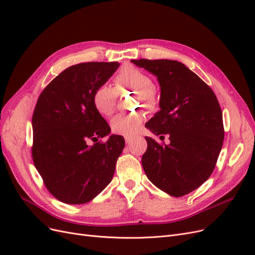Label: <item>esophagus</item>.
Listing matches in <instances>:
<instances>
[{
  "label": "esophagus",
  "instance_id": "esophagus-1",
  "mask_svg": "<svg viewBox=\"0 0 255 255\" xmlns=\"http://www.w3.org/2000/svg\"><path fill=\"white\" fill-rule=\"evenodd\" d=\"M132 140H133V137H126V142L128 144H129L130 142H132Z\"/></svg>",
  "mask_w": 255,
  "mask_h": 255
}]
</instances>
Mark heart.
Instances as JSON below:
<instances>
[{"instance_id":"obj_1","label":"heart","mask_w":255,"mask_h":255,"mask_svg":"<svg viewBox=\"0 0 255 255\" xmlns=\"http://www.w3.org/2000/svg\"><path fill=\"white\" fill-rule=\"evenodd\" d=\"M115 82L118 88L137 91L138 103L144 106L146 110H156L158 106L157 91L153 86V80L148 73L138 68L126 66L116 75ZM116 102H117V91L110 85L104 84L96 90L94 105L100 115L110 117L115 111ZM143 120L144 115L141 112L129 115H118L111 121L112 132L121 136L132 137L140 129Z\"/></svg>"}]
</instances>
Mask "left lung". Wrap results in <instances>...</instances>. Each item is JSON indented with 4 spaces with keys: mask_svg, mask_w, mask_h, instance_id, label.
Returning a JSON list of instances; mask_svg holds the SVG:
<instances>
[{
    "mask_svg": "<svg viewBox=\"0 0 255 255\" xmlns=\"http://www.w3.org/2000/svg\"><path fill=\"white\" fill-rule=\"evenodd\" d=\"M157 78L160 111L145 128L169 136V144L145 137L141 164L148 179L172 197L197 189L211 176L222 148V112L212 88L184 64L170 59L130 60Z\"/></svg>",
    "mask_w": 255,
    "mask_h": 255,
    "instance_id": "8db88e82",
    "label": "left lung"
}]
</instances>
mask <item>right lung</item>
Here are the masks:
<instances>
[{"mask_svg": "<svg viewBox=\"0 0 255 255\" xmlns=\"http://www.w3.org/2000/svg\"><path fill=\"white\" fill-rule=\"evenodd\" d=\"M113 63H82L67 68L40 94L33 114L34 165L45 187L59 201L84 204L113 179L125 138L111 128L94 105L96 90L119 67ZM89 141L96 143L89 146Z\"/></svg>", "mask_w": 255, "mask_h": 255, "instance_id": "obj_1", "label": "right lung"}]
</instances>
